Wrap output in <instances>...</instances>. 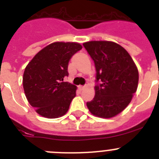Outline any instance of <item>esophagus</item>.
<instances>
[{
	"label": "esophagus",
	"instance_id": "esophagus-1",
	"mask_svg": "<svg viewBox=\"0 0 159 159\" xmlns=\"http://www.w3.org/2000/svg\"><path fill=\"white\" fill-rule=\"evenodd\" d=\"M86 88L85 86H79V89L80 90V91H83V90H84V88Z\"/></svg>",
	"mask_w": 159,
	"mask_h": 159
}]
</instances>
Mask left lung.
Instances as JSON below:
<instances>
[{"label": "left lung", "mask_w": 159, "mask_h": 159, "mask_svg": "<svg viewBox=\"0 0 159 159\" xmlns=\"http://www.w3.org/2000/svg\"><path fill=\"white\" fill-rule=\"evenodd\" d=\"M84 47L95 63V95L87 106L94 116L111 118L131 101L139 83V71L122 46L111 41H89Z\"/></svg>", "instance_id": "left-lung-1"}]
</instances>
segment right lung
Instances as JSON below:
<instances>
[{"label": "right lung", "instance_id": "obj_1", "mask_svg": "<svg viewBox=\"0 0 159 159\" xmlns=\"http://www.w3.org/2000/svg\"><path fill=\"white\" fill-rule=\"evenodd\" d=\"M81 48L78 43H52L39 52L25 67V95L31 106L43 117L59 118L68 111L76 87L64 82V78L68 76L70 60Z\"/></svg>", "mask_w": 159, "mask_h": 159}]
</instances>
